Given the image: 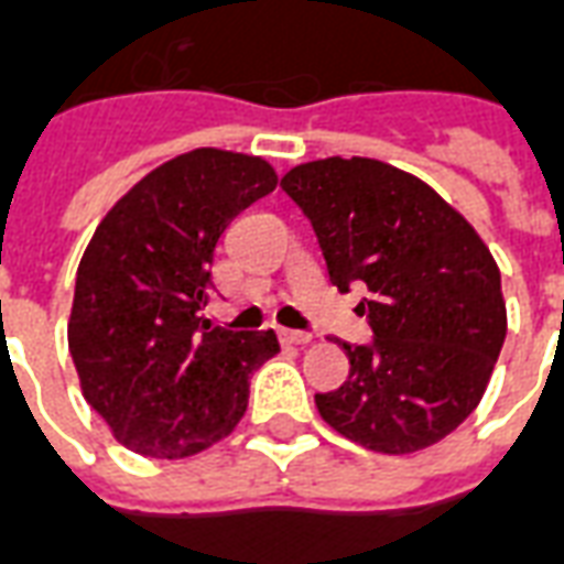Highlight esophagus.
Returning a JSON list of instances; mask_svg holds the SVG:
<instances>
[{
    "instance_id": "obj_1",
    "label": "esophagus",
    "mask_w": 564,
    "mask_h": 564,
    "mask_svg": "<svg viewBox=\"0 0 564 564\" xmlns=\"http://www.w3.org/2000/svg\"><path fill=\"white\" fill-rule=\"evenodd\" d=\"M279 341L288 347H303L312 341V336L308 333H297V329H279Z\"/></svg>"
}]
</instances>
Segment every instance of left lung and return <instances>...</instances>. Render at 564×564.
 Segmentation results:
<instances>
[{"label": "left lung", "instance_id": "1", "mask_svg": "<svg viewBox=\"0 0 564 564\" xmlns=\"http://www.w3.org/2000/svg\"><path fill=\"white\" fill-rule=\"evenodd\" d=\"M315 228L329 282L368 288L371 345H347L350 375L315 395L329 427L383 455L448 437L478 408L506 341L499 267L478 231L410 172L327 156L282 177Z\"/></svg>", "mask_w": 564, "mask_h": 564}]
</instances>
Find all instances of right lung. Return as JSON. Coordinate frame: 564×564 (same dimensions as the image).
<instances>
[{
	"label": "right lung",
	"mask_w": 564,
	"mask_h": 564,
	"mask_svg": "<svg viewBox=\"0 0 564 564\" xmlns=\"http://www.w3.org/2000/svg\"><path fill=\"white\" fill-rule=\"evenodd\" d=\"M276 184L261 156L196 148L148 172L88 240L67 347L83 395L130 452L189 458L247 413L276 333L210 327L202 308L219 237Z\"/></svg>",
	"instance_id": "obj_1"
}]
</instances>
